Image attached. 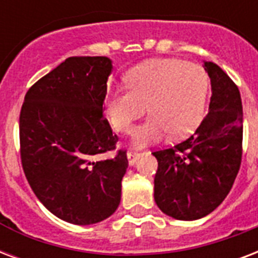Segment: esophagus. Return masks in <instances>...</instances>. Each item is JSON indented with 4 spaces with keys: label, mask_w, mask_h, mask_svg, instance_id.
Here are the masks:
<instances>
[{
    "label": "esophagus",
    "mask_w": 258,
    "mask_h": 258,
    "mask_svg": "<svg viewBox=\"0 0 258 258\" xmlns=\"http://www.w3.org/2000/svg\"><path fill=\"white\" fill-rule=\"evenodd\" d=\"M139 157H141V153H138V151H128V153H127V160H128L130 166H133V165L137 162V160Z\"/></svg>",
    "instance_id": "1"
}]
</instances>
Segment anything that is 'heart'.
Here are the masks:
<instances>
[{
	"mask_svg": "<svg viewBox=\"0 0 258 258\" xmlns=\"http://www.w3.org/2000/svg\"><path fill=\"white\" fill-rule=\"evenodd\" d=\"M127 84L108 92L105 108L112 127L130 133L146 105L150 117L134 133L135 146L160 142L172 133L174 137L188 135L203 119L208 77L199 64L151 60L131 70Z\"/></svg>",
	"mask_w": 258,
	"mask_h": 258,
	"instance_id": "1",
	"label": "heart"
}]
</instances>
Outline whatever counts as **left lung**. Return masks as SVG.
<instances>
[{
	"mask_svg": "<svg viewBox=\"0 0 258 258\" xmlns=\"http://www.w3.org/2000/svg\"><path fill=\"white\" fill-rule=\"evenodd\" d=\"M211 81L208 113L186 141L154 151V200L178 221H196L225 200L242 157V101L237 85L214 62H203Z\"/></svg>",
	"mask_w": 258,
	"mask_h": 258,
	"instance_id": "8db88e82",
	"label": "left lung"
}]
</instances>
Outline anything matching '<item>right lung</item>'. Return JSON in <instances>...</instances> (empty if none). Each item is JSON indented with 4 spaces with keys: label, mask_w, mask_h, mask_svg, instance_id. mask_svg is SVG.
I'll use <instances>...</instances> for the list:
<instances>
[{
    "label": "right lung",
    "mask_w": 258,
    "mask_h": 258,
    "mask_svg": "<svg viewBox=\"0 0 258 258\" xmlns=\"http://www.w3.org/2000/svg\"><path fill=\"white\" fill-rule=\"evenodd\" d=\"M112 60L70 56L27 92L20 112L21 164L40 203L73 225H93L119 207L125 151L103 117Z\"/></svg>",
    "instance_id": "obj_1"
}]
</instances>
